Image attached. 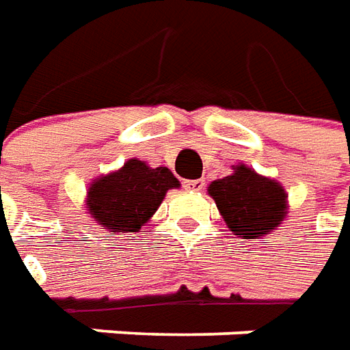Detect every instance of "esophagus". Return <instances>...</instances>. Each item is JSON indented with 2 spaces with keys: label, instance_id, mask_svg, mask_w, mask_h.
I'll list each match as a JSON object with an SVG mask.
<instances>
[{
  "label": "esophagus",
  "instance_id": "esophagus-1",
  "mask_svg": "<svg viewBox=\"0 0 350 350\" xmlns=\"http://www.w3.org/2000/svg\"><path fill=\"white\" fill-rule=\"evenodd\" d=\"M183 187L187 188V190H194V192H200L205 187V180L203 179H192V180H185V185Z\"/></svg>",
  "mask_w": 350,
  "mask_h": 350
}]
</instances>
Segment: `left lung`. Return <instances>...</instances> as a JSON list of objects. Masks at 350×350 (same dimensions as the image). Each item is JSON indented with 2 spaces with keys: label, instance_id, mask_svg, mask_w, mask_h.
<instances>
[{
  "label": "left lung",
  "instance_id": "obj_1",
  "mask_svg": "<svg viewBox=\"0 0 350 350\" xmlns=\"http://www.w3.org/2000/svg\"><path fill=\"white\" fill-rule=\"evenodd\" d=\"M209 194L228 228L243 239H258L281 224L286 215V194L275 180L237 165L232 175L213 180Z\"/></svg>",
  "mask_w": 350,
  "mask_h": 350
}]
</instances>
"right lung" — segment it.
<instances>
[{"label": "right lung", "mask_w": 350, "mask_h": 350, "mask_svg": "<svg viewBox=\"0 0 350 350\" xmlns=\"http://www.w3.org/2000/svg\"><path fill=\"white\" fill-rule=\"evenodd\" d=\"M179 187L167 167L128 160L122 170L98 179L88 192V209L109 232H137L160 207L170 188Z\"/></svg>", "instance_id": "add662e5"}]
</instances>
